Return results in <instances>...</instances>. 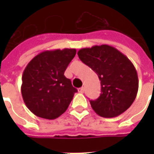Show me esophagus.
I'll return each mask as SVG.
<instances>
[{"mask_svg": "<svg viewBox=\"0 0 154 154\" xmlns=\"http://www.w3.org/2000/svg\"><path fill=\"white\" fill-rule=\"evenodd\" d=\"M84 87H82V88H79V89H78V92L81 93V94H83V93H84Z\"/></svg>", "mask_w": 154, "mask_h": 154, "instance_id": "obj_1", "label": "esophagus"}]
</instances>
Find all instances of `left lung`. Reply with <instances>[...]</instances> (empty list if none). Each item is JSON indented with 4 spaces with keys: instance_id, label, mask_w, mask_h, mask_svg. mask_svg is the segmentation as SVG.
<instances>
[{
    "instance_id": "left-lung-1",
    "label": "left lung",
    "mask_w": 154,
    "mask_h": 154,
    "mask_svg": "<svg viewBox=\"0 0 154 154\" xmlns=\"http://www.w3.org/2000/svg\"><path fill=\"white\" fill-rule=\"evenodd\" d=\"M77 55L101 81V95L90 101L94 112L103 117H115L128 109L138 91V77L131 60L108 45L84 48Z\"/></svg>"
}]
</instances>
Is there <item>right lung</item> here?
I'll return each instance as SVG.
<instances>
[{
	"mask_svg": "<svg viewBox=\"0 0 154 154\" xmlns=\"http://www.w3.org/2000/svg\"><path fill=\"white\" fill-rule=\"evenodd\" d=\"M76 52L75 49L46 50L37 54L25 67L21 95L33 114L53 120L66 111L77 89L64 72Z\"/></svg>",
	"mask_w": 154,
	"mask_h": 154,
	"instance_id": "1",
	"label": "right lung"
}]
</instances>
